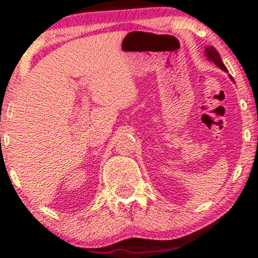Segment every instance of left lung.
<instances>
[{"instance_id": "1", "label": "left lung", "mask_w": 258, "mask_h": 258, "mask_svg": "<svg viewBox=\"0 0 258 258\" xmlns=\"http://www.w3.org/2000/svg\"><path fill=\"white\" fill-rule=\"evenodd\" d=\"M206 56L208 57V58L211 59V61L214 62L215 64L219 67V68L222 69V71L227 72V68H226V67H225L224 63H222L221 57H220V55H219V52L217 51V49H214V47H213V46H207Z\"/></svg>"}]
</instances>
